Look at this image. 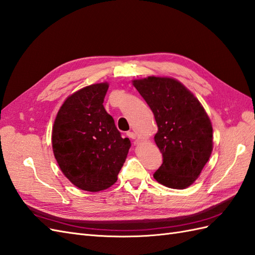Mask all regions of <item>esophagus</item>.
<instances>
[{
  "label": "esophagus",
  "mask_w": 255,
  "mask_h": 255,
  "mask_svg": "<svg viewBox=\"0 0 255 255\" xmlns=\"http://www.w3.org/2000/svg\"><path fill=\"white\" fill-rule=\"evenodd\" d=\"M127 135H128V137L131 138V139H135L136 137H137V135H136V133H134V132H128Z\"/></svg>",
  "instance_id": "esophagus-1"
}]
</instances>
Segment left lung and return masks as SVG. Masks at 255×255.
<instances>
[{"label":"left lung","instance_id":"8db88e82","mask_svg":"<svg viewBox=\"0 0 255 255\" xmlns=\"http://www.w3.org/2000/svg\"><path fill=\"white\" fill-rule=\"evenodd\" d=\"M158 126L154 141L163 162L153 177L173 189H185L200 175L213 150V128L198 98L179 81L167 77L134 80Z\"/></svg>","mask_w":255,"mask_h":255}]
</instances>
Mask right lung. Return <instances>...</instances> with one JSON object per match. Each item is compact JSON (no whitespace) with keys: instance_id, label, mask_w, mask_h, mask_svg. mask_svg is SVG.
<instances>
[{"instance_id":"obj_1","label":"right lung","mask_w":255,"mask_h":255,"mask_svg":"<svg viewBox=\"0 0 255 255\" xmlns=\"http://www.w3.org/2000/svg\"><path fill=\"white\" fill-rule=\"evenodd\" d=\"M108 88L103 82L73 93L61 105L53 126L55 159L64 175L85 191L113 186L131 147L104 108Z\"/></svg>"}]
</instances>
